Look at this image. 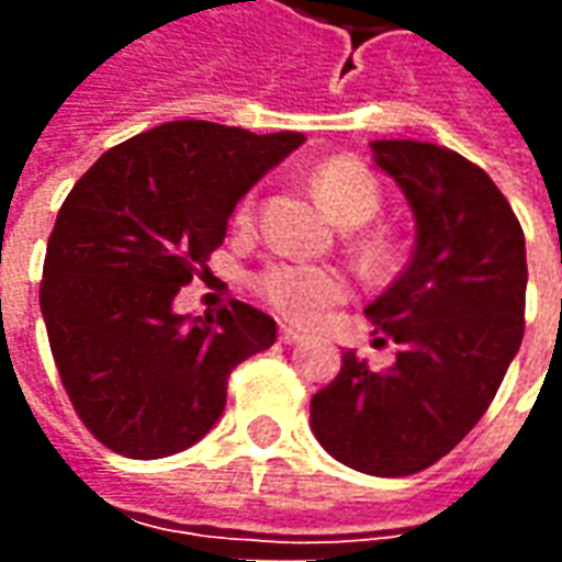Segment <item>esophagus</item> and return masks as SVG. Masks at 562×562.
Instances as JSON below:
<instances>
[{"instance_id": "1", "label": "esophagus", "mask_w": 562, "mask_h": 562, "mask_svg": "<svg viewBox=\"0 0 562 562\" xmlns=\"http://www.w3.org/2000/svg\"><path fill=\"white\" fill-rule=\"evenodd\" d=\"M280 340H282V342H289V346H292V342H301V340H304V334H301V330L289 328V325H282V328H280Z\"/></svg>"}]
</instances>
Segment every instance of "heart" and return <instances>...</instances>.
<instances>
[{"instance_id": "obj_1", "label": "heart", "mask_w": 562, "mask_h": 562, "mask_svg": "<svg viewBox=\"0 0 562 562\" xmlns=\"http://www.w3.org/2000/svg\"><path fill=\"white\" fill-rule=\"evenodd\" d=\"M313 189L328 213L342 225H361L379 210V183L364 161L337 156L318 165L313 171ZM256 198L246 195L237 204L234 220L246 225L252 220ZM258 297L289 322L310 325L316 322L330 304L346 294V280L340 270L318 268V265H297V261H270L252 277Z\"/></svg>"}]
</instances>
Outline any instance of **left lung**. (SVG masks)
Masks as SVG:
<instances>
[{
	"instance_id": "1",
	"label": "left lung",
	"mask_w": 562,
	"mask_h": 562,
	"mask_svg": "<svg viewBox=\"0 0 562 562\" xmlns=\"http://www.w3.org/2000/svg\"><path fill=\"white\" fill-rule=\"evenodd\" d=\"M373 161L409 201V265L364 313L401 346L389 370L355 352L310 403L313 434L367 475H413L479 424L524 337L527 249L487 173L424 140H373Z\"/></svg>"
}]
</instances>
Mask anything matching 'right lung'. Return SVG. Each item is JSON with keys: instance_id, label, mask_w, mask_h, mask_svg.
Here are the masks:
<instances>
[{"instance_id": "add662e5", "label": "right lung", "mask_w": 562, "mask_h": 562, "mask_svg": "<svg viewBox=\"0 0 562 562\" xmlns=\"http://www.w3.org/2000/svg\"><path fill=\"white\" fill-rule=\"evenodd\" d=\"M301 144V132L177 120L108 149L68 192L42 316L68 401L102 446L135 460L195 446L234 367L273 346L277 322L256 306L177 316L173 297L222 246L237 201Z\"/></svg>"}]
</instances>
